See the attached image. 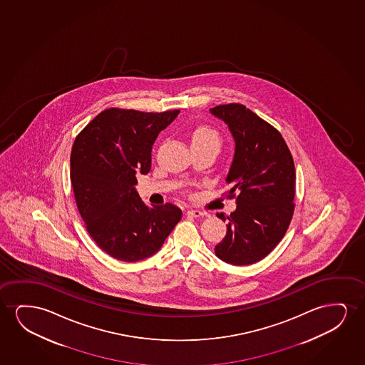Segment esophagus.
Masks as SVG:
<instances>
[{"label":"esophagus","mask_w":365,"mask_h":365,"mask_svg":"<svg viewBox=\"0 0 365 365\" xmlns=\"http://www.w3.org/2000/svg\"><path fill=\"white\" fill-rule=\"evenodd\" d=\"M187 215H190V217H195V218H198V217L205 215V213H203L202 210H190L188 212H187Z\"/></svg>","instance_id":"esophagus-1"}]
</instances>
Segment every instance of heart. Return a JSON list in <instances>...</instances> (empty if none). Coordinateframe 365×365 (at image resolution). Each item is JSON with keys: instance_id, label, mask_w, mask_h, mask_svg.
<instances>
[{"instance_id": "obj_1", "label": "heart", "mask_w": 365, "mask_h": 365, "mask_svg": "<svg viewBox=\"0 0 365 365\" xmlns=\"http://www.w3.org/2000/svg\"><path fill=\"white\" fill-rule=\"evenodd\" d=\"M222 138L220 132L210 125H198L192 133V145H210L220 150Z\"/></svg>"}]
</instances>
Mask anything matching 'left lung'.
I'll list each match as a JSON object with an SVG mask.
<instances>
[{"instance_id":"8db88e82","label":"left lung","mask_w":365,"mask_h":365,"mask_svg":"<svg viewBox=\"0 0 365 365\" xmlns=\"http://www.w3.org/2000/svg\"><path fill=\"white\" fill-rule=\"evenodd\" d=\"M225 120L235 142V157L225 182L228 198L237 208L227 235L215 245V255L233 265L253 264L274 250L289 227L294 212L295 168L279 130L240 103L210 108Z\"/></svg>"}]
</instances>
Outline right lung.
<instances>
[{
    "label": "right lung",
    "instance_id": "1",
    "mask_svg": "<svg viewBox=\"0 0 365 365\" xmlns=\"http://www.w3.org/2000/svg\"><path fill=\"white\" fill-rule=\"evenodd\" d=\"M180 110L160 113L108 108L76 137L71 182L87 232L101 250L122 262H138L160 250L182 218L177 205L148 207L135 192L147 175L160 130Z\"/></svg>",
    "mask_w": 365,
    "mask_h": 365
}]
</instances>
